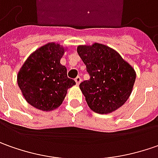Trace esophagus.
I'll return each mask as SVG.
<instances>
[{
    "instance_id": "1",
    "label": "esophagus",
    "mask_w": 158,
    "mask_h": 158,
    "mask_svg": "<svg viewBox=\"0 0 158 158\" xmlns=\"http://www.w3.org/2000/svg\"><path fill=\"white\" fill-rule=\"evenodd\" d=\"M75 82H76V85H79L80 84V82H81V78L78 76V77L75 79Z\"/></svg>"
}]
</instances>
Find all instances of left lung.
Instances as JSON below:
<instances>
[{
    "mask_svg": "<svg viewBox=\"0 0 158 158\" xmlns=\"http://www.w3.org/2000/svg\"><path fill=\"white\" fill-rule=\"evenodd\" d=\"M77 52L90 76L79 85L88 106L101 114L117 110L132 93L136 78L133 66L102 44L79 45Z\"/></svg>",
    "mask_w": 158,
    "mask_h": 158,
    "instance_id": "left-lung-1",
    "label": "left lung"
}]
</instances>
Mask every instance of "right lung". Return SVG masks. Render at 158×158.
<instances>
[{"label": "right lung", "mask_w": 158, "mask_h": 158, "mask_svg": "<svg viewBox=\"0 0 158 158\" xmlns=\"http://www.w3.org/2000/svg\"><path fill=\"white\" fill-rule=\"evenodd\" d=\"M68 50L52 42L39 47L25 60L17 73V84L25 101L36 109L52 111L64 100L67 90L76 85L60 64Z\"/></svg>", "instance_id": "obj_1"}]
</instances>
